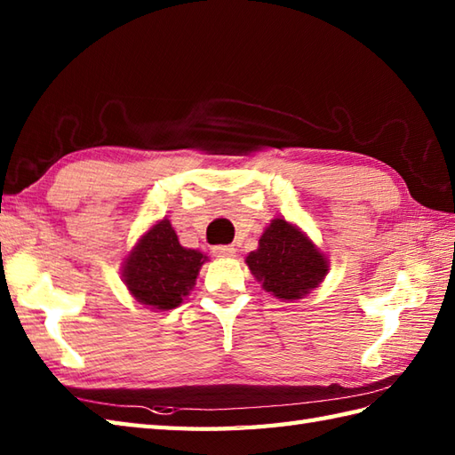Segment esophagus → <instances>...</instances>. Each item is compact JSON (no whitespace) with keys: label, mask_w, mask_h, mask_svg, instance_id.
I'll return each instance as SVG.
<instances>
[{"label":"esophagus","mask_w":455,"mask_h":455,"mask_svg":"<svg viewBox=\"0 0 455 455\" xmlns=\"http://www.w3.org/2000/svg\"><path fill=\"white\" fill-rule=\"evenodd\" d=\"M212 254L217 258H233L236 254L235 246H215L212 248Z\"/></svg>","instance_id":"34e87169"}]
</instances>
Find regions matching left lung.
Listing matches in <instances>:
<instances>
[{"instance_id":"1","label":"left lung","mask_w":455,"mask_h":455,"mask_svg":"<svg viewBox=\"0 0 455 455\" xmlns=\"http://www.w3.org/2000/svg\"><path fill=\"white\" fill-rule=\"evenodd\" d=\"M250 272L266 291L282 301H295L323 282L328 259L301 228L274 219L259 236L258 250L246 256Z\"/></svg>"}]
</instances>
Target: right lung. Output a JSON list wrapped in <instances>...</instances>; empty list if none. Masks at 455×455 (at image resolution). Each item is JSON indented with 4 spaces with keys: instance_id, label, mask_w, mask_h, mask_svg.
Segmentation results:
<instances>
[{
    "instance_id": "1",
    "label": "right lung",
    "mask_w": 455,
    "mask_h": 455,
    "mask_svg": "<svg viewBox=\"0 0 455 455\" xmlns=\"http://www.w3.org/2000/svg\"><path fill=\"white\" fill-rule=\"evenodd\" d=\"M207 256L183 248L168 219L144 233L123 264V282L140 305L152 311L176 308L196 285Z\"/></svg>"
}]
</instances>
